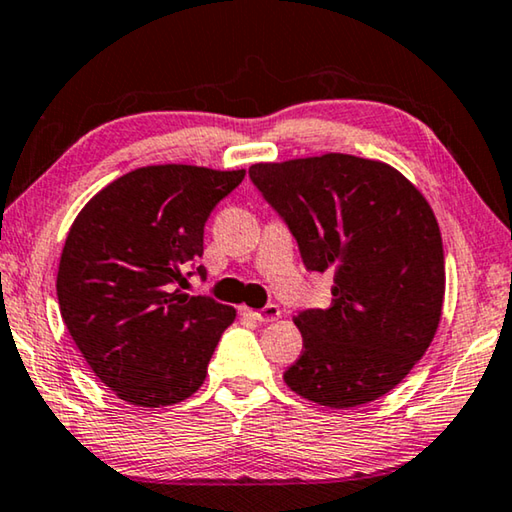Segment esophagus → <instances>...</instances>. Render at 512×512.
<instances>
[{"instance_id":"obj_1","label":"esophagus","mask_w":512,"mask_h":512,"mask_svg":"<svg viewBox=\"0 0 512 512\" xmlns=\"http://www.w3.org/2000/svg\"><path fill=\"white\" fill-rule=\"evenodd\" d=\"M246 314H250L253 316L255 321H259V323H269V321H275V319H280V307L275 305V303H271V305H266V307H262V310H243Z\"/></svg>"}]
</instances>
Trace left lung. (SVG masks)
I'll use <instances>...</instances> for the list:
<instances>
[{
  "instance_id": "left-lung-1",
  "label": "left lung",
  "mask_w": 512,
  "mask_h": 512,
  "mask_svg": "<svg viewBox=\"0 0 512 512\" xmlns=\"http://www.w3.org/2000/svg\"><path fill=\"white\" fill-rule=\"evenodd\" d=\"M248 175L294 234L305 269L332 273L328 310L294 319L303 353L285 383L326 408L376 401L440 326L444 250L431 205L396 168L353 154L253 164Z\"/></svg>"
}]
</instances>
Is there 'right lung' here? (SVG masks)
<instances>
[{
	"instance_id": "add662e5",
	"label": "right lung",
	"mask_w": 512,
	"mask_h": 512,
	"mask_svg": "<svg viewBox=\"0 0 512 512\" xmlns=\"http://www.w3.org/2000/svg\"><path fill=\"white\" fill-rule=\"evenodd\" d=\"M243 177L246 170L186 164L136 168L104 186L72 223L56 275L61 316L118 399L159 408L205 383L237 310L175 285L202 257L212 209ZM196 273L205 278V266Z\"/></svg>"
}]
</instances>
